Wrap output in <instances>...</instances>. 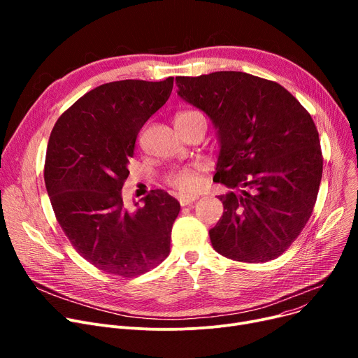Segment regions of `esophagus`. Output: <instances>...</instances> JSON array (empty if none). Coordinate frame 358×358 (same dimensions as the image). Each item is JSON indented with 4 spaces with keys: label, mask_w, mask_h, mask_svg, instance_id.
I'll use <instances>...</instances> for the list:
<instances>
[{
    "label": "esophagus",
    "mask_w": 358,
    "mask_h": 358,
    "mask_svg": "<svg viewBox=\"0 0 358 358\" xmlns=\"http://www.w3.org/2000/svg\"><path fill=\"white\" fill-rule=\"evenodd\" d=\"M197 200V196H180L178 201L181 206H190Z\"/></svg>",
    "instance_id": "34e87169"
}]
</instances>
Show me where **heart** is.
I'll return each mask as SVG.
<instances>
[{
  "mask_svg": "<svg viewBox=\"0 0 358 358\" xmlns=\"http://www.w3.org/2000/svg\"><path fill=\"white\" fill-rule=\"evenodd\" d=\"M196 117L203 119V116L199 111L184 110L177 113L174 122H187ZM201 173H203V165L181 166L169 173L165 178V182L181 196H193L200 190V187L203 184Z\"/></svg>",
  "mask_w": 358,
  "mask_h": 358,
  "instance_id": "1",
  "label": "heart"
}]
</instances>
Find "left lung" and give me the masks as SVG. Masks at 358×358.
<instances>
[{"instance_id": "obj_1", "label": "left lung", "mask_w": 358, "mask_h": 358, "mask_svg": "<svg viewBox=\"0 0 358 358\" xmlns=\"http://www.w3.org/2000/svg\"><path fill=\"white\" fill-rule=\"evenodd\" d=\"M176 84L217 129L213 181L232 189L217 196L224 212L209 231L213 248L241 262L280 257L308 223L322 178L308 110L285 87L245 72L177 77Z\"/></svg>"}]
</instances>
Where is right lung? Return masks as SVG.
Segmentation results:
<instances>
[{"label": "right lung", "mask_w": 358, "mask_h": 358, "mask_svg": "<svg viewBox=\"0 0 358 358\" xmlns=\"http://www.w3.org/2000/svg\"><path fill=\"white\" fill-rule=\"evenodd\" d=\"M173 85V77L103 84L64 111L50 134L45 182L56 220L77 252L107 274L135 277L169 254L180 203L152 190L130 212L122 189L139 130Z\"/></svg>", "instance_id": "add662e5"}]
</instances>
